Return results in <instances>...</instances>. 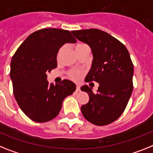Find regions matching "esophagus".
Wrapping results in <instances>:
<instances>
[{"label":"esophagus","mask_w":153,"mask_h":153,"mask_svg":"<svg viewBox=\"0 0 153 153\" xmlns=\"http://www.w3.org/2000/svg\"><path fill=\"white\" fill-rule=\"evenodd\" d=\"M76 91H78V92L80 91V85H76Z\"/></svg>","instance_id":"34e87169"}]
</instances>
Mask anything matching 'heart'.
<instances>
[{"instance_id":"1","label":"heart","mask_w":153,"mask_h":153,"mask_svg":"<svg viewBox=\"0 0 153 153\" xmlns=\"http://www.w3.org/2000/svg\"><path fill=\"white\" fill-rule=\"evenodd\" d=\"M83 46H86V45L83 44V43H79V44L76 45L75 49L79 48V47H83ZM68 76L69 78H71V79H73V80H79V79H81V77H82V72H81L80 71L73 69V70H71L68 72Z\"/></svg>"}]
</instances>
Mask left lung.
<instances>
[{
	"instance_id": "left-lung-1",
	"label": "left lung",
	"mask_w": 153,
	"mask_h": 153,
	"mask_svg": "<svg viewBox=\"0 0 153 153\" xmlns=\"http://www.w3.org/2000/svg\"><path fill=\"white\" fill-rule=\"evenodd\" d=\"M74 37L92 50V68L85 77L86 82L99 83L96 93L85 85L89 100L81 110L88 121L98 126L114 122L123 114L133 90L134 66L124 44L106 32L96 29L71 32Z\"/></svg>"
}]
</instances>
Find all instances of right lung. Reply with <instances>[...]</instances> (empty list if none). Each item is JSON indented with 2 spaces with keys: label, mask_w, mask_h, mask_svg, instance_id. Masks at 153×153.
I'll use <instances>...</instances> for the list:
<instances>
[{
  "label": "right lung",
  "mask_w": 153,
  "mask_h": 153,
  "mask_svg": "<svg viewBox=\"0 0 153 153\" xmlns=\"http://www.w3.org/2000/svg\"><path fill=\"white\" fill-rule=\"evenodd\" d=\"M76 43L70 31L43 29L27 37L12 57L10 77L19 107L31 120L43 123L61 111L65 97L75 91L69 80L49 84L47 73L57 68V54L63 45Z\"/></svg>",
  "instance_id": "1"
}]
</instances>
